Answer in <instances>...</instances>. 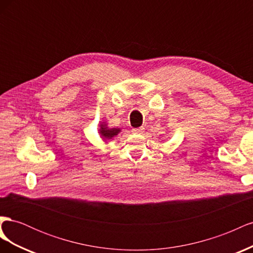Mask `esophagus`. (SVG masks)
Wrapping results in <instances>:
<instances>
[{"label": "esophagus", "instance_id": "esophagus-1", "mask_svg": "<svg viewBox=\"0 0 253 253\" xmlns=\"http://www.w3.org/2000/svg\"><path fill=\"white\" fill-rule=\"evenodd\" d=\"M132 132L134 134H142L144 132V127L141 126V127H138V128H133Z\"/></svg>", "mask_w": 253, "mask_h": 253}]
</instances>
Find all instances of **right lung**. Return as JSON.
<instances>
[{"instance_id": "right-lung-1", "label": "right lung", "mask_w": 253, "mask_h": 253, "mask_svg": "<svg viewBox=\"0 0 253 253\" xmlns=\"http://www.w3.org/2000/svg\"><path fill=\"white\" fill-rule=\"evenodd\" d=\"M120 132H121L120 127H110L108 126V122H106L105 120L100 121V124H99L98 133H99V135H100V138L104 142H108V141L112 140L114 137H116Z\"/></svg>"}]
</instances>
